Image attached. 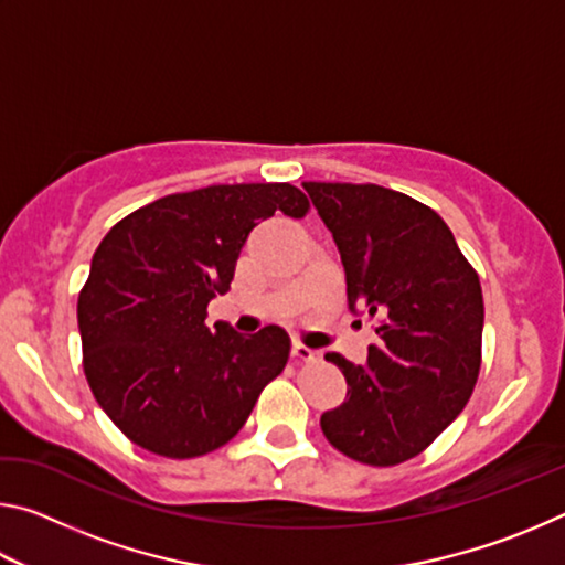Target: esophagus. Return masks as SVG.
<instances>
[{
	"mask_svg": "<svg viewBox=\"0 0 565 565\" xmlns=\"http://www.w3.org/2000/svg\"><path fill=\"white\" fill-rule=\"evenodd\" d=\"M291 356H294L296 361H313V359H317V351L309 349V347H303V343H299V341H294Z\"/></svg>",
	"mask_w": 565,
	"mask_h": 565,
	"instance_id": "1",
	"label": "esophagus"
}]
</instances>
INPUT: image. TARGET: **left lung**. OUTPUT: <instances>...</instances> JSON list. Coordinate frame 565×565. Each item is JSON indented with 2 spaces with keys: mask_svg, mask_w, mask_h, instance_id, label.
I'll return each mask as SVG.
<instances>
[{
  "mask_svg": "<svg viewBox=\"0 0 565 565\" xmlns=\"http://www.w3.org/2000/svg\"><path fill=\"white\" fill-rule=\"evenodd\" d=\"M339 246L353 313L379 317L356 366L327 353L347 401L321 416L333 448L369 466L418 456L461 414L481 369L483 294L434 209L376 184L303 181Z\"/></svg>",
  "mask_w": 565,
  "mask_h": 565,
  "instance_id": "obj_1",
  "label": "left lung"
}]
</instances>
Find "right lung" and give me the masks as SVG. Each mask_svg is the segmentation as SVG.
<instances>
[{
  "label": "right lung",
  "instance_id": "obj_1",
  "mask_svg": "<svg viewBox=\"0 0 565 565\" xmlns=\"http://www.w3.org/2000/svg\"><path fill=\"white\" fill-rule=\"evenodd\" d=\"M276 212L301 218L309 199L291 184H216L157 199L102 238L76 319L92 394L129 441L167 458L216 451L284 371V329L204 323L248 232Z\"/></svg>",
  "mask_w": 565,
  "mask_h": 565
}]
</instances>
